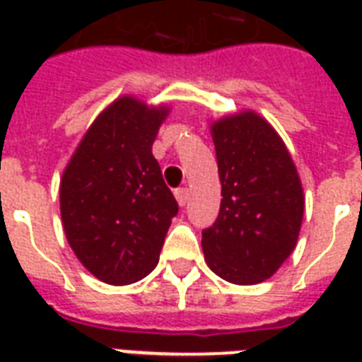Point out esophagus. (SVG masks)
I'll list each match as a JSON object with an SVG mask.
<instances>
[{
    "label": "esophagus",
    "mask_w": 362,
    "mask_h": 362,
    "mask_svg": "<svg viewBox=\"0 0 362 362\" xmlns=\"http://www.w3.org/2000/svg\"><path fill=\"white\" fill-rule=\"evenodd\" d=\"M175 197L180 206H186L187 201H189V189H187V187H178L175 192Z\"/></svg>",
    "instance_id": "1"
}]
</instances>
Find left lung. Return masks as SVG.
Listing matches in <instances>:
<instances>
[{
	"label": "left lung",
	"instance_id": "1",
	"mask_svg": "<svg viewBox=\"0 0 362 362\" xmlns=\"http://www.w3.org/2000/svg\"><path fill=\"white\" fill-rule=\"evenodd\" d=\"M221 182L214 226L203 231L210 270L237 286L274 274L297 246L304 193L286 142L253 110L210 124Z\"/></svg>",
	"mask_w": 362,
	"mask_h": 362
}]
</instances>
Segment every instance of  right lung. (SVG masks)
Masks as SVG:
<instances>
[{"instance_id":"obj_1","label":"right lung","mask_w":362,"mask_h":362,"mask_svg":"<svg viewBox=\"0 0 362 362\" xmlns=\"http://www.w3.org/2000/svg\"><path fill=\"white\" fill-rule=\"evenodd\" d=\"M169 107L122 95L93 120L59 180L71 250L98 280L127 286L156 269L178 203L152 144Z\"/></svg>"}]
</instances>
